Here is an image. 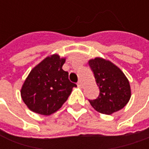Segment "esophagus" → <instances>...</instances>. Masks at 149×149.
I'll use <instances>...</instances> for the list:
<instances>
[{
	"label": "esophagus",
	"instance_id": "obj_1",
	"mask_svg": "<svg viewBox=\"0 0 149 149\" xmlns=\"http://www.w3.org/2000/svg\"><path fill=\"white\" fill-rule=\"evenodd\" d=\"M77 86L78 87H82V83H81V81H79L77 82Z\"/></svg>",
	"mask_w": 149,
	"mask_h": 149
}]
</instances>
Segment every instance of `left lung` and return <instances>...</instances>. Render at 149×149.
<instances>
[{"label":"left lung","mask_w":149,"mask_h":149,"mask_svg":"<svg viewBox=\"0 0 149 149\" xmlns=\"http://www.w3.org/2000/svg\"><path fill=\"white\" fill-rule=\"evenodd\" d=\"M100 89L96 100H88L94 109L105 115L122 109L131 98V87L121 69L109 60L96 57L88 61Z\"/></svg>","instance_id":"1"}]
</instances>
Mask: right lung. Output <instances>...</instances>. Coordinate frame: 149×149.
Instances as JSON below:
<instances>
[{
  "instance_id": "right-lung-1",
  "label": "right lung",
  "mask_w": 149,
  "mask_h": 149,
  "mask_svg": "<svg viewBox=\"0 0 149 149\" xmlns=\"http://www.w3.org/2000/svg\"><path fill=\"white\" fill-rule=\"evenodd\" d=\"M66 58L58 54L47 56L28 75L21 89L26 106L33 112L44 116L59 110L77 84L68 80V72L62 66Z\"/></svg>"
}]
</instances>
